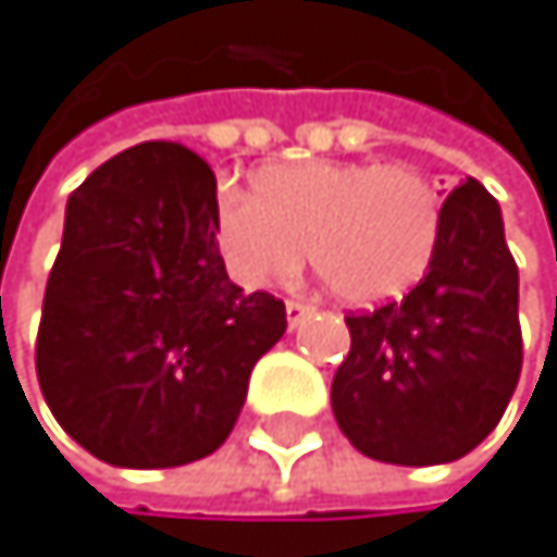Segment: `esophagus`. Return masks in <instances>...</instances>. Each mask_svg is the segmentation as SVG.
Masks as SVG:
<instances>
[{
    "label": "esophagus",
    "instance_id": "obj_1",
    "mask_svg": "<svg viewBox=\"0 0 557 557\" xmlns=\"http://www.w3.org/2000/svg\"><path fill=\"white\" fill-rule=\"evenodd\" d=\"M315 309L309 306V302H299V299H288L285 302V315H288V326H299L306 315H312Z\"/></svg>",
    "mask_w": 557,
    "mask_h": 557
}]
</instances>
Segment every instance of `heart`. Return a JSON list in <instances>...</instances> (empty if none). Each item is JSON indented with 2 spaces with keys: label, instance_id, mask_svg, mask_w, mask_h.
I'll return each instance as SVG.
<instances>
[{
  "label": "heart",
  "instance_id": "obj_1",
  "mask_svg": "<svg viewBox=\"0 0 557 557\" xmlns=\"http://www.w3.org/2000/svg\"><path fill=\"white\" fill-rule=\"evenodd\" d=\"M210 224L245 285H282L309 261L344 306H381L419 285L438 251L442 200L405 162L299 159L264 166L251 194L221 183Z\"/></svg>",
  "mask_w": 557,
  "mask_h": 557
}]
</instances>
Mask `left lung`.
<instances>
[{
	"label": "left lung",
	"mask_w": 557,
	"mask_h": 557,
	"mask_svg": "<svg viewBox=\"0 0 557 557\" xmlns=\"http://www.w3.org/2000/svg\"><path fill=\"white\" fill-rule=\"evenodd\" d=\"M347 326L330 398L354 449L395 466L473 453L504 419L524 360L497 200L476 180L459 183L429 275L401 302L350 312Z\"/></svg>",
	"instance_id": "1"
}]
</instances>
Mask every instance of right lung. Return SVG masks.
<instances>
[{
    "instance_id": "add662e5",
    "label": "right lung",
    "mask_w": 557,
    "mask_h": 557,
    "mask_svg": "<svg viewBox=\"0 0 557 557\" xmlns=\"http://www.w3.org/2000/svg\"><path fill=\"white\" fill-rule=\"evenodd\" d=\"M218 176L180 143L108 159L67 200L36 377L60 429L128 470L224 446L285 302L227 278L210 224Z\"/></svg>"
}]
</instances>
